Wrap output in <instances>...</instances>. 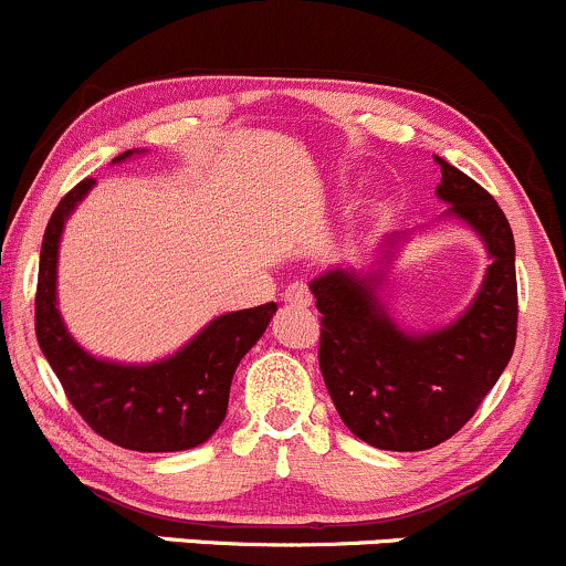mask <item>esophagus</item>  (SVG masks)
Returning a JSON list of instances; mask_svg holds the SVG:
<instances>
[{"label":"esophagus","mask_w":566,"mask_h":566,"mask_svg":"<svg viewBox=\"0 0 566 566\" xmlns=\"http://www.w3.org/2000/svg\"><path fill=\"white\" fill-rule=\"evenodd\" d=\"M283 300L289 304H296V307H310V304H313V296H310L307 283H302V281L291 283L289 289H285Z\"/></svg>","instance_id":"34e87169"}]
</instances>
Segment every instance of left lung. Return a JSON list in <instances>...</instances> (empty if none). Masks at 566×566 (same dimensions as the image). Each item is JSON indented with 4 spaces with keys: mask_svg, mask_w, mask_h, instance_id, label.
I'll return each mask as SVG.
<instances>
[{
    "mask_svg": "<svg viewBox=\"0 0 566 566\" xmlns=\"http://www.w3.org/2000/svg\"><path fill=\"white\" fill-rule=\"evenodd\" d=\"M443 219L479 234L489 266L473 302L452 323L403 328L382 300L387 272L411 232L387 234L371 264L332 266L310 281L321 313V374L342 422L368 447L422 452L452 438L492 390L516 345V245L486 189L443 157Z\"/></svg>",
    "mask_w": 566,
    "mask_h": 566,
    "instance_id": "left-lung-1",
    "label": "left lung"
}]
</instances>
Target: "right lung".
<instances>
[{
  "label": "right lung",
  "mask_w": 566,
  "mask_h": 566,
  "mask_svg": "<svg viewBox=\"0 0 566 566\" xmlns=\"http://www.w3.org/2000/svg\"><path fill=\"white\" fill-rule=\"evenodd\" d=\"M146 149L114 157L125 163ZM95 187L80 181L48 221L36 283V339L69 401L98 436L133 452H184L206 443L227 417L230 385L243 355L262 339L277 304L224 313L174 355L151 364L98 358L69 334L59 310V249L74 208Z\"/></svg>",
  "instance_id": "1"
}]
</instances>
